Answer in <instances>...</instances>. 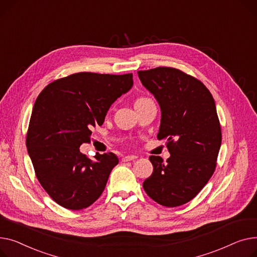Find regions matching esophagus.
Listing matches in <instances>:
<instances>
[{
  "instance_id": "1",
  "label": "esophagus",
  "mask_w": 257,
  "mask_h": 257,
  "mask_svg": "<svg viewBox=\"0 0 257 257\" xmlns=\"http://www.w3.org/2000/svg\"><path fill=\"white\" fill-rule=\"evenodd\" d=\"M137 156H125L122 158V162H128V161H134L137 159Z\"/></svg>"
}]
</instances>
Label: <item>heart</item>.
<instances>
[{"label": "heart", "mask_w": 257, "mask_h": 257, "mask_svg": "<svg viewBox=\"0 0 257 257\" xmlns=\"http://www.w3.org/2000/svg\"><path fill=\"white\" fill-rule=\"evenodd\" d=\"M144 99H145V98H141V99H139L138 101H140V100H144Z\"/></svg>", "instance_id": "obj_1"}]
</instances>
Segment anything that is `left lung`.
Listing matches in <instances>:
<instances>
[{
	"label": "left lung",
	"instance_id": "left-lung-1",
	"mask_svg": "<svg viewBox=\"0 0 257 257\" xmlns=\"http://www.w3.org/2000/svg\"><path fill=\"white\" fill-rule=\"evenodd\" d=\"M161 108L158 139H167L170 158L149 157L154 172L143 183L150 198L174 207L192 200L212 177L222 134L216 104L197 79L171 67L138 71Z\"/></svg>",
	"mask_w": 257,
	"mask_h": 257
}]
</instances>
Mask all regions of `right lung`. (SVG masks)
<instances>
[{"label": "right lung", "instance_id": "right-lung-1", "mask_svg": "<svg viewBox=\"0 0 257 257\" xmlns=\"http://www.w3.org/2000/svg\"><path fill=\"white\" fill-rule=\"evenodd\" d=\"M133 84V73L79 72L51 83L38 95L27 148L40 185L58 204L79 210L99 198L119 160L113 153L90 160L80 146Z\"/></svg>", "mask_w": 257, "mask_h": 257}]
</instances>
